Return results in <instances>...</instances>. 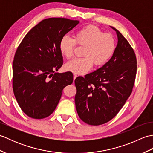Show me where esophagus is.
Returning a JSON list of instances; mask_svg holds the SVG:
<instances>
[{"label": "esophagus", "mask_w": 153, "mask_h": 153, "mask_svg": "<svg viewBox=\"0 0 153 153\" xmlns=\"http://www.w3.org/2000/svg\"><path fill=\"white\" fill-rule=\"evenodd\" d=\"M77 77V74H74V79L75 80V79H76Z\"/></svg>", "instance_id": "esophagus-1"}]
</instances>
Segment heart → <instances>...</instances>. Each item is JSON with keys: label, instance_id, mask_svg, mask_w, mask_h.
Here are the masks:
<instances>
[{"label": "heart", "instance_id": "b5f03b06", "mask_svg": "<svg viewBox=\"0 0 153 153\" xmlns=\"http://www.w3.org/2000/svg\"><path fill=\"white\" fill-rule=\"evenodd\" d=\"M77 45L83 47V58H76L65 65V69L77 74L89 71L93 64L99 67L106 63L114 53L116 39L111 33H104L93 25H87L75 33L74 39L65 35L61 39L59 49L61 54L70 59Z\"/></svg>", "mask_w": 153, "mask_h": 153}]
</instances>
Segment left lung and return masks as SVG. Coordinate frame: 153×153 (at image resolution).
I'll return each instance as SVG.
<instances>
[{
	"instance_id": "1",
	"label": "left lung",
	"mask_w": 153,
	"mask_h": 153,
	"mask_svg": "<svg viewBox=\"0 0 153 153\" xmlns=\"http://www.w3.org/2000/svg\"><path fill=\"white\" fill-rule=\"evenodd\" d=\"M118 44L112 58L98 70L75 79V104L80 119L99 126L111 120L132 92L137 60L131 46L116 28Z\"/></svg>"
}]
</instances>
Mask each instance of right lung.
I'll list each match as a JSON object with an SVG mask.
<instances>
[{"instance_id":"add662e5","label":"right lung","mask_w":153,"mask_h":153,"mask_svg":"<svg viewBox=\"0 0 153 153\" xmlns=\"http://www.w3.org/2000/svg\"><path fill=\"white\" fill-rule=\"evenodd\" d=\"M79 23L63 18L43 19L28 32L13 61V91L22 111L35 119L47 118L56 108L70 71L55 72L63 64L61 39Z\"/></svg>"}]
</instances>
